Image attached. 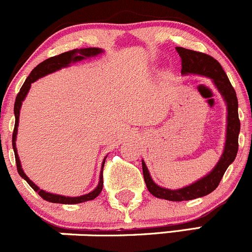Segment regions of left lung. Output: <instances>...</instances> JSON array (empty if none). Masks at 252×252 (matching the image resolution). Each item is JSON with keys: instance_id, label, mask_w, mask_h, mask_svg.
Instances as JSON below:
<instances>
[{"instance_id": "8db88e82", "label": "left lung", "mask_w": 252, "mask_h": 252, "mask_svg": "<svg viewBox=\"0 0 252 252\" xmlns=\"http://www.w3.org/2000/svg\"><path fill=\"white\" fill-rule=\"evenodd\" d=\"M176 51L180 55L181 59V72L184 74L195 73L210 77L218 88V91L221 93V95L224 96L226 105H228L225 147H224V152L219 159L218 164L214 166L213 170L207 176L196 181L192 185L180 189V190H168V189L160 188L156 183H153L146 164H144V161H142L144 181H146L147 189L152 195L168 201H189L208 195L218 188L224 173L228 169V166L233 163L236 153H238L240 120H239L238 114L236 93L220 63L210 55L203 54V52L193 51V50L184 49V47H176Z\"/></svg>"}]
</instances>
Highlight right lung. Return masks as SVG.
I'll return each mask as SVG.
<instances>
[{"instance_id":"right-lung-1","label":"right lung","mask_w":252,"mask_h":252,"mask_svg":"<svg viewBox=\"0 0 252 252\" xmlns=\"http://www.w3.org/2000/svg\"><path fill=\"white\" fill-rule=\"evenodd\" d=\"M103 51L101 49H98V47H87V49H77V50H72V51H67L63 52V54H60L57 56H52L50 59H46L45 61H42L41 63H39L33 71L31 72V74L28 76V78L26 79V82L22 86L21 91L19 93L17 94L16 101H14V116H16V124H14V129H13V134H12V146H13V151H14V157H16V164H17V170H18L19 175L27 181V183L31 185V188L33 189L35 192L39 193L41 198H44L45 201H49V202L52 203H63V205H73V203H81V202H86V201H91L94 200L95 197H98L99 193L101 192L103 190V174H100V181H99L98 186L94 191H92L91 193H87V195L79 196V197H66V196H60V195H54V193H49L45 192V191L40 190L38 186L35 185L34 183H32L29 180L28 176L24 174V171L22 170L21 166V161H19L18 158V153H17V148H16V136H17V127H18V120H19V110H21L22 106V101L24 100L26 98L27 93L31 89V86L33 82H35L36 79H39L40 77L46 76V74L51 73V72L57 71V69L62 68V67L68 66L71 62H76V61H81V60L86 59V57H92L95 56V55L100 54ZM105 163V160H104ZM103 163V166H104Z\"/></svg>"}]
</instances>
